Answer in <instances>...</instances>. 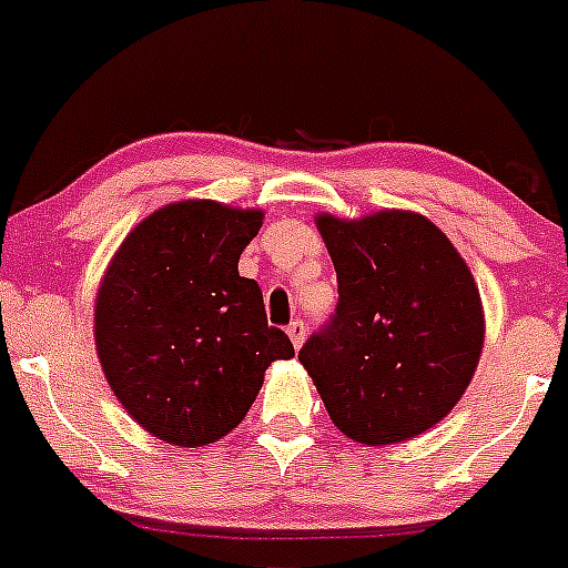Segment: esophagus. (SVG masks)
Instances as JSON below:
<instances>
[{"label":"esophagus","mask_w":568,"mask_h":568,"mask_svg":"<svg viewBox=\"0 0 568 568\" xmlns=\"http://www.w3.org/2000/svg\"><path fill=\"white\" fill-rule=\"evenodd\" d=\"M305 335H307L305 321H300V318L291 321V324H288V337H291V343H294V348H302V343H305Z\"/></svg>","instance_id":"obj_1"}]
</instances>
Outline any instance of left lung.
I'll list each match as a JSON object with an SVG mask.
<instances>
[{"mask_svg": "<svg viewBox=\"0 0 568 568\" xmlns=\"http://www.w3.org/2000/svg\"><path fill=\"white\" fill-rule=\"evenodd\" d=\"M316 225L341 300L300 363L332 423L363 445L428 432L467 390L484 348V307L467 263L415 211L318 214Z\"/></svg>", "mask_w": 568, "mask_h": 568, "instance_id": "obj_1", "label": "left lung"}]
</instances>
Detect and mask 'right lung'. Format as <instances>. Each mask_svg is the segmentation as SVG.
Wrapping results in <instances>:
<instances>
[{
    "instance_id": "right-lung-1",
    "label": "right lung",
    "mask_w": 568,
    "mask_h": 568,
    "mask_svg": "<svg viewBox=\"0 0 568 568\" xmlns=\"http://www.w3.org/2000/svg\"><path fill=\"white\" fill-rule=\"evenodd\" d=\"M263 211L181 200L153 211L114 252L95 296V348L109 387L145 432L178 448L231 434L274 359L294 357L268 326L239 257Z\"/></svg>"
}]
</instances>
